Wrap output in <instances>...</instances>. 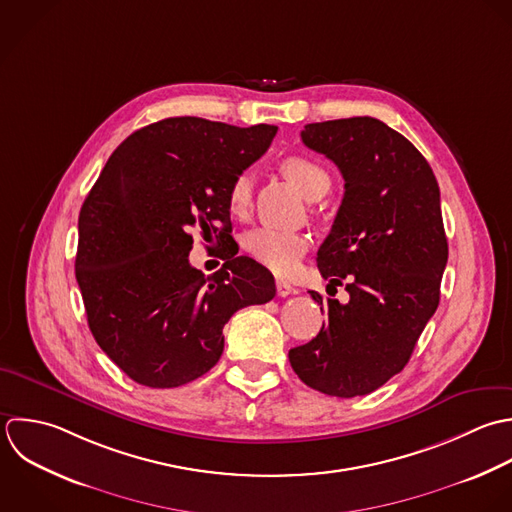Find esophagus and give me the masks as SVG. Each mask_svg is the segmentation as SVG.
<instances>
[{
    "label": "esophagus",
    "mask_w": 512,
    "mask_h": 512,
    "mask_svg": "<svg viewBox=\"0 0 512 512\" xmlns=\"http://www.w3.org/2000/svg\"><path fill=\"white\" fill-rule=\"evenodd\" d=\"M275 287H277V295L279 297H289L291 293H295V289L287 281H281V279L275 281Z\"/></svg>",
    "instance_id": "34e87169"
}]
</instances>
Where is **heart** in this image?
Here are the masks:
<instances>
[{"label": "heart", "mask_w": 512, "mask_h": 512, "mask_svg": "<svg viewBox=\"0 0 512 512\" xmlns=\"http://www.w3.org/2000/svg\"><path fill=\"white\" fill-rule=\"evenodd\" d=\"M283 171L307 199H315L329 191V185H331L329 173L319 163L307 157H299V155L287 157L283 161ZM251 197H253V173L241 171L239 175H235L227 191V203L231 213L243 215L251 205ZM243 247L255 261H259L263 267H267L275 275H289L295 271L299 259L307 251V239L293 231L261 225L245 233Z\"/></svg>", "instance_id": "1"}]
</instances>
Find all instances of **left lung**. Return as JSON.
<instances>
[{"instance_id": "8db88e82", "label": "left lung", "mask_w": 512, "mask_h": 512, "mask_svg": "<svg viewBox=\"0 0 512 512\" xmlns=\"http://www.w3.org/2000/svg\"><path fill=\"white\" fill-rule=\"evenodd\" d=\"M301 139L345 179L317 265L329 287L349 279V303L327 299V323L289 361L307 387L361 397L405 369L439 307L449 259L441 191L419 149L375 117L309 123Z\"/></svg>"}]
</instances>
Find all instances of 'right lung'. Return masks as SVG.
<instances>
[{
  "instance_id": "add662e5",
  "label": "right lung",
  "mask_w": 512,
  "mask_h": 512,
  "mask_svg": "<svg viewBox=\"0 0 512 512\" xmlns=\"http://www.w3.org/2000/svg\"><path fill=\"white\" fill-rule=\"evenodd\" d=\"M275 133L201 117L151 123L111 153L85 197L75 279L97 345L135 383L199 379L219 361L231 315L275 297L273 275L237 257V243H226L211 278L188 263L195 228L231 237L229 185Z\"/></svg>"
}]
</instances>
